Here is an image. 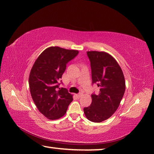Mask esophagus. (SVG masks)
<instances>
[{
	"label": "esophagus",
	"instance_id": "esophagus-1",
	"mask_svg": "<svg viewBox=\"0 0 154 154\" xmlns=\"http://www.w3.org/2000/svg\"><path fill=\"white\" fill-rule=\"evenodd\" d=\"M82 95V92H80V93H78V94H76L77 97H78V98H80Z\"/></svg>",
	"mask_w": 154,
	"mask_h": 154
}]
</instances>
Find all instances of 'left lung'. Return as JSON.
I'll use <instances>...</instances> for the list:
<instances>
[{
    "label": "left lung",
    "mask_w": 154,
    "mask_h": 154,
    "mask_svg": "<svg viewBox=\"0 0 154 154\" xmlns=\"http://www.w3.org/2000/svg\"><path fill=\"white\" fill-rule=\"evenodd\" d=\"M91 62L92 82L100 91L92 93L91 106L84 108L89 121L100 123L111 117L117 111L125 91V81L119 65L106 52H87Z\"/></svg>",
    "instance_id": "left-lung-1"
}]
</instances>
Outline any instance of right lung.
<instances>
[{
  "mask_svg": "<svg viewBox=\"0 0 154 154\" xmlns=\"http://www.w3.org/2000/svg\"><path fill=\"white\" fill-rule=\"evenodd\" d=\"M77 50L50 47L43 51L35 62L29 78L30 92L39 112L49 119L55 120L65 115L72 96L62 84V74L67 63L78 56Z\"/></svg>",
  "mask_w": 154,
  "mask_h": 154,
  "instance_id": "right-lung-1",
  "label": "right lung"
}]
</instances>
